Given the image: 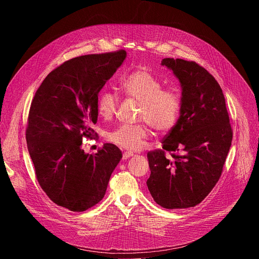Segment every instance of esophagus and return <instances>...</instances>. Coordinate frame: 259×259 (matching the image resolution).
Returning <instances> with one entry per match:
<instances>
[{
    "label": "esophagus",
    "mask_w": 259,
    "mask_h": 259,
    "mask_svg": "<svg viewBox=\"0 0 259 259\" xmlns=\"http://www.w3.org/2000/svg\"><path fill=\"white\" fill-rule=\"evenodd\" d=\"M133 156H134L133 153H131V152H125V153L123 154V159H124V160H127V159H129V158H131V157H133Z\"/></svg>",
    "instance_id": "esophagus-1"
}]
</instances>
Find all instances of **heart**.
<instances>
[{"label":"heart","instance_id":"obj_1","mask_svg":"<svg viewBox=\"0 0 259 259\" xmlns=\"http://www.w3.org/2000/svg\"><path fill=\"white\" fill-rule=\"evenodd\" d=\"M121 91L129 98L140 102L139 121H144L155 131L165 133L173 129L179 119L181 101L179 95L163 89L162 82L151 72L135 70L120 81ZM119 98L109 91H103L97 99L98 115L108 120L117 112ZM150 136V130L144 124L121 125L107 133V139L127 150H138Z\"/></svg>","mask_w":259,"mask_h":259}]
</instances>
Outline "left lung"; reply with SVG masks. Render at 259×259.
<instances>
[{
	"mask_svg": "<svg viewBox=\"0 0 259 259\" xmlns=\"http://www.w3.org/2000/svg\"><path fill=\"white\" fill-rule=\"evenodd\" d=\"M161 64L180 82L181 108L162 150L147 154L151 176L146 184L163 208L195 207L215 187L232 145L226 99L214 77L195 61L164 58Z\"/></svg>",
	"mask_w": 259,
	"mask_h": 259,
	"instance_id": "8db88e82",
	"label": "left lung"
}]
</instances>
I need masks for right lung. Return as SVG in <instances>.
Returning <instances> with one entry per match:
<instances>
[{
    "label": "right lung",
    "instance_id": "right-lung-1",
    "mask_svg": "<svg viewBox=\"0 0 259 259\" xmlns=\"http://www.w3.org/2000/svg\"><path fill=\"white\" fill-rule=\"evenodd\" d=\"M126 56L119 50L69 59L49 73L31 101L25 137L36 179L51 201L70 211L102 200L122 159L115 144L89 155L82 142L96 135L98 93Z\"/></svg>",
    "mask_w": 259,
    "mask_h": 259
}]
</instances>
